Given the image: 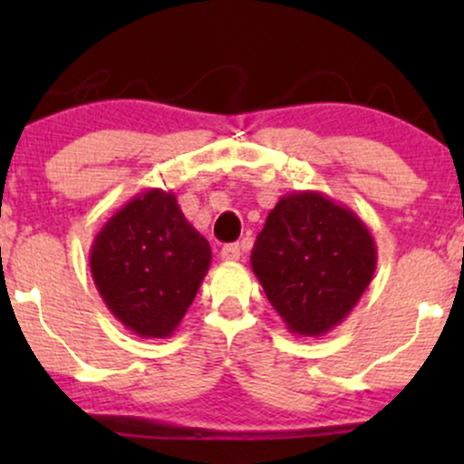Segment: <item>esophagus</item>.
Wrapping results in <instances>:
<instances>
[{"label": "esophagus", "instance_id": "1", "mask_svg": "<svg viewBox=\"0 0 464 464\" xmlns=\"http://www.w3.org/2000/svg\"><path fill=\"white\" fill-rule=\"evenodd\" d=\"M220 257H222V262H237V259H239V246H237V244H227V246H222Z\"/></svg>", "mask_w": 464, "mask_h": 464}]
</instances>
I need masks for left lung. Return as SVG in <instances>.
<instances>
[{"label": "left lung", "instance_id": "obj_1", "mask_svg": "<svg viewBox=\"0 0 464 464\" xmlns=\"http://www.w3.org/2000/svg\"><path fill=\"white\" fill-rule=\"evenodd\" d=\"M250 266L290 334L318 338L358 305L377 246L349 207L321 191H292L266 218Z\"/></svg>", "mask_w": 464, "mask_h": 464}]
</instances>
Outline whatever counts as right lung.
Returning <instances> with one entry per match:
<instances>
[{
  "instance_id": "obj_1",
  "label": "right lung",
  "mask_w": 464,
  "mask_h": 464,
  "mask_svg": "<svg viewBox=\"0 0 464 464\" xmlns=\"http://www.w3.org/2000/svg\"><path fill=\"white\" fill-rule=\"evenodd\" d=\"M211 264L209 242L189 225L174 191L146 189L115 211L89 253L111 314L141 338H168Z\"/></svg>"
}]
</instances>
